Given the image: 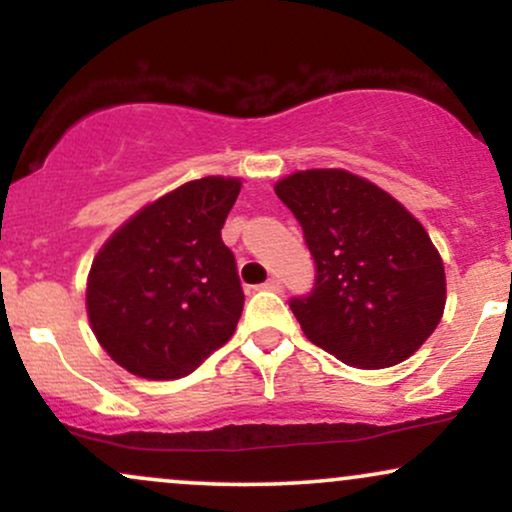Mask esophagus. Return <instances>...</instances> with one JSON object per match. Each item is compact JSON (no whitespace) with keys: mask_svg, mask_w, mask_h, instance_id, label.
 I'll use <instances>...</instances> for the list:
<instances>
[{"mask_svg":"<svg viewBox=\"0 0 512 512\" xmlns=\"http://www.w3.org/2000/svg\"><path fill=\"white\" fill-rule=\"evenodd\" d=\"M260 289H264V291H281V281H279V279H274V276H272V279L264 281V284L260 286Z\"/></svg>","mask_w":512,"mask_h":512,"instance_id":"34e87169","label":"esophagus"}]
</instances>
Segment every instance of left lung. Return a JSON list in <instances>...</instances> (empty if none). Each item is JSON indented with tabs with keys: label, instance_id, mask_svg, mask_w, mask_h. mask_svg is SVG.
<instances>
[{
	"label": "left lung",
	"instance_id": "obj_1",
	"mask_svg": "<svg viewBox=\"0 0 512 512\" xmlns=\"http://www.w3.org/2000/svg\"><path fill=\"white\" fill-rule=\"evenodd\" d=\"M315 262L313 289L289 305L305 337L354 368H390L431 337L445 272L419 221L373 182L305 170L276 182Z\"/></svg>",
	"mask_w": 512,
	"mask_h": 512
}]
</instances>
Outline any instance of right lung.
I'll list each match as a JSON object with an SVG mask.
<instances>
[{
    "instance_id": "obj_1",
    "label": "right lung",
    "mask_w": 512,
    "mask_h": 512,
    "mask_svg": "<svg viewBox=\"0 0 512 512\" xmlns=\"http://www.w3.org/2000/svg\"><path fill=\"white\" fill-rule=\"evenodd\" d=\"M238 192L233 178L185 182L132 216L93 260L91 330L129 373L190 375L236 332L245 296L221 228Z\"/></svg>"
}]
</instances>
